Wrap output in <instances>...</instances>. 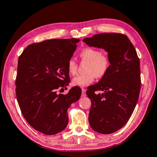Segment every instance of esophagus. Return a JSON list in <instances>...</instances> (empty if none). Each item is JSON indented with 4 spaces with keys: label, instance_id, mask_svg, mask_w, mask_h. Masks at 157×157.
Returning a JSON list of instances; mask_svg holds the SVG:
<instances>
[{
    "label": "esophagus",
    "instance_id": "obj_1",
    "mask_svg": "<svg viewBox=\"0 0 157 157\" xmlns=\"http://www.w3.org/2000/svg\"><path fill=\"white\" fill-rule=\"evenodd\" d=\"M82 97H85L86 95V90H85L84 89H82Z\"/></svg>",
    "mask_w": 157,
    "mask_h": 157
}]
</instances>
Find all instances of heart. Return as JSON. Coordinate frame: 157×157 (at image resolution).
<instances>
[{
  "instance_id": "obj_1",
  "label": "heart",
  "mask_w": 157,
  "mask_h": 157,
  "mask_svg": "<svg viewBox=\"0 0 157 157\" xmlns=\"http://www.w3.org/2000/svg\"><path fill=\"white\" fill-rule=\"evenodd\" d=\"M82 63H87L85 68L86 73L75 77L72 80L73 86H86L91 84L95 78H102L107 75L111 67V59L105 53H101L99 49L85 48L79 52ZM67 69L71 75L77 74L78 64L73 58L68 61Z\"/></svg>"
}]
</instances>
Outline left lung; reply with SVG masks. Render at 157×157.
<instances>
[{"label":"left lung","mask_w":157,"mask_h":157,"mask_svg":"<svg viewBox=\"0 0 157 157\" xmlns=\"http://www.w3.org/2000/svg\"><path fill=\"white\" fill-rule=\"evenodd\" d=\"M89 46L105 50L111 67L104 78L86 91L91 101L89 121L103 134L122 128L134 111L140 89V61L128 37L121 33H102L83 39ZM102 90L97 94L95 91Z\"/></svg>","instance_id":"obj_1"}]
</instances>
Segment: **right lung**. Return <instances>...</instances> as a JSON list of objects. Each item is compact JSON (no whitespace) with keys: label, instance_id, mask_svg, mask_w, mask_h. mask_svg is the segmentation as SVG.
Instances as JSON below:
<instances>
[{"label":"right lung","instance_id":"right-lung-1","mask_svg":"<svg viewBox=\"0 0 157 157\" xmlns=\"http://www.w3.org/2000/svg\"><path fill=\"white\" fill-rule=\"evenodd\" d=\"M78 39H59L33 43L18 58L16 95L26 121L36 131L53 135L63 131L68 123L67 110L79 100L82 89H71L68 61L76 49Z\"/></svg>","mask_w":157,"mask_h":157}]
</instances>
